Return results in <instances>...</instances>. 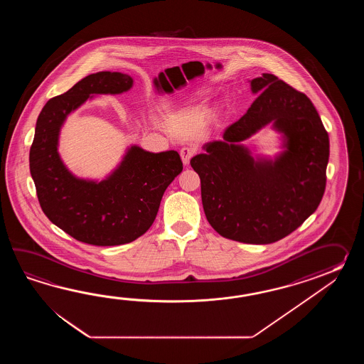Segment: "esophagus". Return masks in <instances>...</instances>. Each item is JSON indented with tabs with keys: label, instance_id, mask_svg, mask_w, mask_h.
Listing matches in <instances>:
<instances>
[{
	"label": "esophagus",
	"instance_id": "1",
	"mask_svg": "<svg viewBox=\"0 0 364 364\" xmlns=\"http://www.w3.org/2000/svg\"><path fill=\"white\" fill-rule=\"evenodd\" d=\"M179 155H181V159H182L183 164H185V165H188V164H190V160H191V159H193V156L195 155V149L191 147H183L181 149Z\"/></svg>",
	"mask_w": 364,
	"mask_h": 364
}]
</instances>
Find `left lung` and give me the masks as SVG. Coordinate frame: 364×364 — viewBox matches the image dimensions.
<instances>
[{"instance_id": "obj_1", "label": "left lung", "mask_w": 364, "mask_h": 364, "mask_svg": "<svg viewBox=\"0 0 364 364\" xmlns=\"http://www.w3.org/2000/svg\"><path fill=\"white\" fill-rule=\"evenodd\" d=\"M259 96L224 132L191 159L200 177L201 201L210 226L228 240L268 245L294 232L324 195L329 136L303 92L273 74L251 80ZM286 138L274 161H254L239 144L270 122Z\"/></svg>"}]
</instances>
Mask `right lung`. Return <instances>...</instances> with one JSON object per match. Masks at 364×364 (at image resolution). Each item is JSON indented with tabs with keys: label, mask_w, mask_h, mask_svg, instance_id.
Segmentation results:
<instances>
[{
	"label": "right lung",
	"mask_w": 364,
	"mask_h": 364,
	"mask_svg": "<svg viewBox=\"0 0 364 364\" xmlns=\"http://www.w3.org/2000/svg\"><path fill=\"white\" fill-rule=\"evenodd\" d=\"M132 77L100 71L48 101L40 112L30 149V171L46 216L73 238L93 246H118L151 228L166 187L183 169L177 151L151 154L132 146L108 178H77L58 155V135L68 114L91 95L122 93Z\"/></svg>",
	"instance_id": "add662e5"
}]
</instances>
